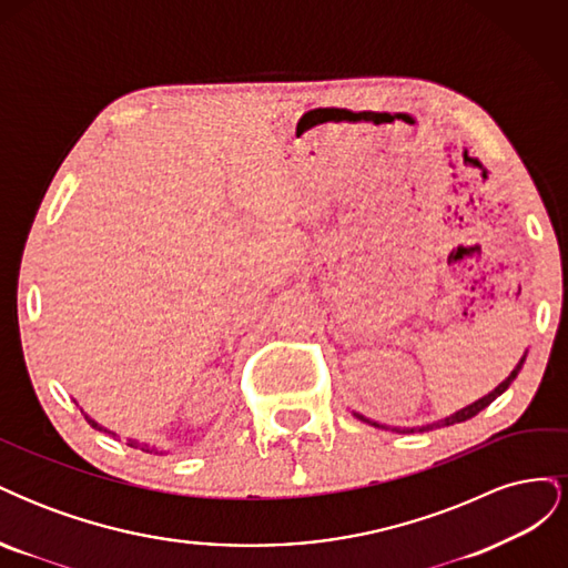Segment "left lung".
<instances>
[{
  "mask_svg": "<svg viewBox=\"0 0 568 568\" xmlns=\"http://www.w3.org/2000/svg\"><path fill=\"white\" fill-rule=\"evenodd\" d=\"M528 353V351H526ZM526 353L521 355V359L517 363V367H514L511 372H509V376L507 379L503 382V384H497L488 395H484V398H478L476 403H471V405H467V407H462V409H457V412H453L450 417H445V419H436V422H428V424H419V426H388V424H379V422H374V419H369V417H365V415H359V412H353V415L359 419V422H367V424H372V426H376V428H390V432H398V434H424V432H434V428H440V426H453V424H459V422H467V419H471V417H476L480 409H486L497 395H503L507 388H509V384L517 379V374L521 372V367H524V363H526Z\"/></svg>",
  "mask_w": 568,
  "mask_h": 568,
  "instance_id": "1",
  "label": "left lung"
}]
</instances>
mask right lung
Listing matches in <instances>:
<instances>
[{
    "mask_svg": "<svg viewBox=\"0 0 568 568\" xmlns=\"http://www.w3.org/2000/svg\"><path fill=\"white\" fill-rule=\"evenodd\" d=\"M80 412H82V415H84V419H88V422H90V424L97 428V432H104V434L118 436L115 432H109L106 426H101L97 419H92V417L88 415V412H84L82 407H80ZM128 445H130V448H140V450H144V453H151V455H170V450H165V448H159V445H151V443H140V440H136V438H128Z\"/></svg>",
    "mask_w": 568,
    "mask_h": 568,
    "instance_id": "right-lung-1",
    "label": "right lung"
}]
</instances>
